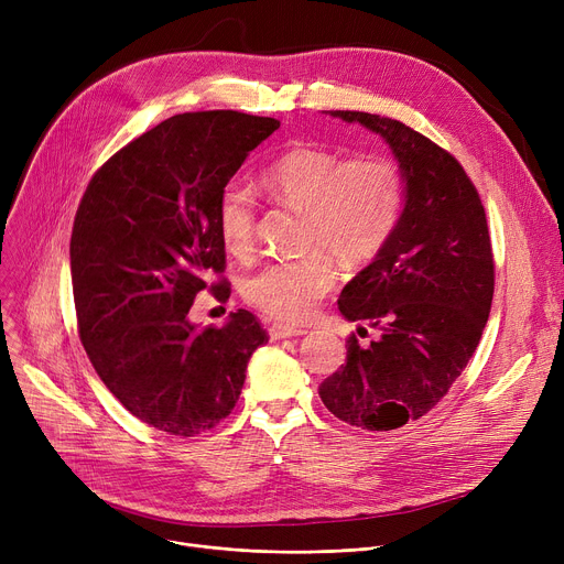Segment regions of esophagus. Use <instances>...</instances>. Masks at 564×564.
I'll return each mask as SVG.
<instances>
[{
	"label": "esophagus",
	"instance_id": "obj_1",
	"mask_svg": "<svg viewBox=\"0 0 564 564\" xmlns=\"http://www.w3.org/2000/svg\"><path fill=\"white\" fill-rule=\"evenodd\" d=\"M306 329L300 327H285V324H272L270 327V338L272 340H283V338H292V336H304Z\"/></svg>",
	"mask_w": 564,
	"mask_h": 564
}]
</instances>
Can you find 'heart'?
Instances as JSON below:
<instances>
[{"instance_id": "heart-1", "label": "heart", "mask_w": 564, "mask_h": 564, "mask_svg": "<svg viewBox=\"0 0 564 564\" xmlns=\"http://www.w3.org/2000/svg\"><path fill=\"white\" fill-rule=\"evenodd\" d=\"M274 200L304 213L308 256L272 260L245 281V300L281 322H306L336 283V264L372 260L395 228L402 207V175L393 160H347L319 145H292L260 175ZM224 249L247 256L253 245V200L240 185H226L217 200Z\"/></svg>"}]
</instances>
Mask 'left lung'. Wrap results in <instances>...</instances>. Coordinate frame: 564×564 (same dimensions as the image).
I'll return each instance as SVG.
<instances>
[{"label":"left lung","mask_w":564,"mask_h":564,"mask_svg":"<svg viewBox=\"0 0 564 564\" xmlns=\"http://www.w3.org/2000/svg\"><path fill=\"white\" fill-rule=\"evenodd\" d=\"M329 113L387 141L404 187L387 245L338 300L345 319L381 336H351L319 398L354 427L389 432L434 409L476 351L494 297L491 240L482 200L451 153L393 118Z\"/></svg>","instance_id":"left-lung-1"}]
</instances>
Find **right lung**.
Wrapping results in <instances>:
<instances>
[{"mask_svg": "<svg viewBox=\"0 0 564 564\" xmlns=\"http://www.w3.org/2000/svg\"><path fill=\"white\" fill-rule=\"evenodd\" d=\"M279 126L226 109L175 113L102 164L77 207L70 274L82 345L113 398L162 432L196 436L226 419L267 343L249 311L219 329L187 315L226 264L219 194ZM210 292L221 302L230 288Z\"/></svg>", "mask_w": 564, "mask_h": 564, "instance_id": "right-lung-1", "label": "right lung"}]
</instances>
